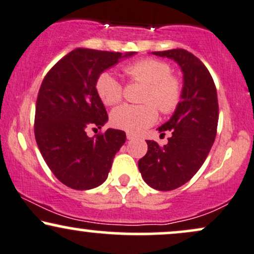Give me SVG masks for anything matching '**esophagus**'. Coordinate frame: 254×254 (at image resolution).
I'll return each instance as SVG.
<instances>
[{
	"mask_svg": "<svg viewBox=\"0 0 254 254\" xmlns=\"http://www.w3.org/2000/svg\"><path fill=\"white\" fill-rule=\"evenodd\" d=\"M127 138L129 139V141H131V139H135V136H133L132 133H127Z\"/></svg>",
	"mask_w": 254,
	"mask_h": 254,
	"instance_id": "obj_1",
	"label": "esophagus"
}]
</instances>
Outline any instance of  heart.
<instances>
[{"label": "heart", "instance_id": "b5f03b06", "mask_svg": "<svg viewBox=\"0 0 254 254\" xmlns=\"http://www.w3.org/2000/svg\"><path fill=\"white\" fill-rule=\"evenodd\" d=\"M125 72L135 81L147 84L143 105L124 104L111 112V123L117 129L139 133L157 119V109L171 113L177 109L182 98V83L172 76L171 66L159 60L145 58L125 66ZM95 90L105 105H115L123 97L122 84L110 71H104L95 81ZM154 103L156 105H152Z\"/></svg>", "mask_w": 254, "mask_h": 254}]
</instances>
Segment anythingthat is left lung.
<instances>
[{
  "label": "left lung",
  "mask_w": 254,
  "mask_h": 254,
  "mask_svg": "<svg viewBox=\"0 0 254 254\" xmlns=\"http://www.w3.org/2000/svg\"><path fill=\"white\" fill-rule=\"evenodd\" d=\"M173 60L183 72L182 98L172 117L157 127L168 143L160 147L147 141V154L138 160V170L150 188L171 191L188 183L205 161L218 122L217 93L210 72L191 52L184 49L151 52Z\"/></svg>",
  "instance_id": "obj_1"
}]
</instances>
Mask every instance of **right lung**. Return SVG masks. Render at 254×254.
<instances>
[{"mask_svg":"<svg viewBox=\"0 0 254 254\" xmlns=\"http://www.w3.org/2000/svg\"><path fill=\"white\" fill-rule=\"evenodd\" d=\"M136 52L75 49L52 66L37 98L34 135L52 173L74 190H90L107 179L113 157L124 144V131L107 129L89 137L109 121L95 90L101 72Z\"/></svg>","mask_w":254,"mask_h":254,"instance_id":"right-lung-1","label":"right lung"}]
</instances>
